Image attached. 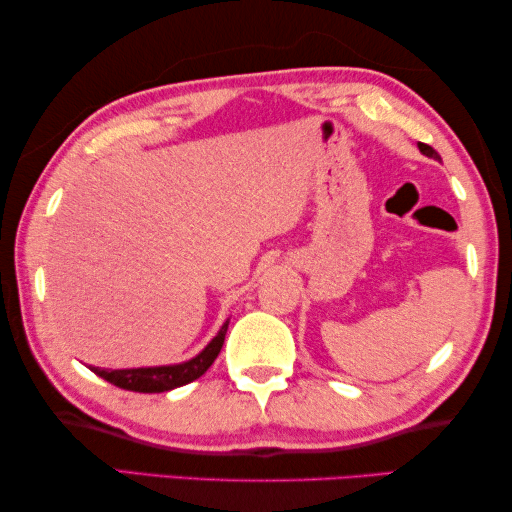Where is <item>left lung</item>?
Masks as SVG:
<instances>
[{
  "mask_svg": "<svg viewBox=\"0 0 512 512\" xmlns=\"http://www.w3.org/2000/svg\"><path fill=\"white\" fill-rule=\"evenodd\" d=\"M417 147H420V152H422L424 156H429V158H435V161H440V154H438V152H435V149H433V147H429V145H424V142H420V145H417Z\"/></svg>",
  "mask_w": 512,
  "mask_h": 512,
  "instance_id": "left-lung-1",
  "label": "left lung"
}]
</instances>
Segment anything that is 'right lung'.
Returning <instances> with one entry per match:
<instances>
[{"label": "right lung", "instance_id": "add662e5", "mask_svg": "<svg viewBox=\"0 0 512 512\" xmlns=\"http://www.w3.org/2000/svg\"><path fill=\"white\" fill-rule=\"evenodd\" d=\"M229 329V320H226L215 338L199 351L197 356L183 363L174 365H156V367H131V370H102V367H90L97 376H102L104 381L117 385L122 390L131 392H167L174 388H181L190 381L199 379L208 367L213 365V360L220 354L224 345V335Z\"/></svg>", "mask_w": 512, "mask_h": 512}]
</instances>
